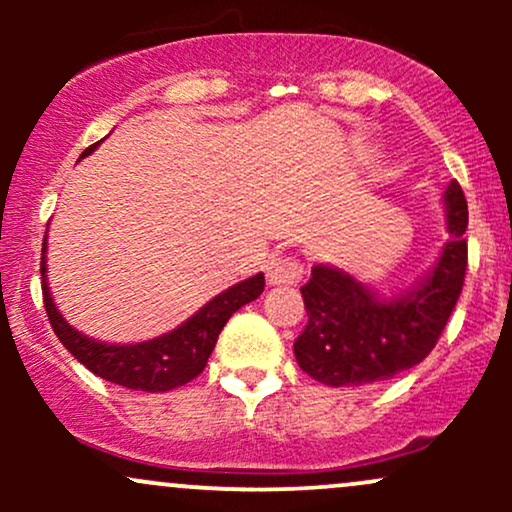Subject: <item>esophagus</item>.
Listing matches in <instances>:
<instances>
[{
	"label": "esophagus",
	"instance_id": "1",
	"mask_svg": "<svg viewBox=\"0 0 512 512\" xmlns=\"http://www.w3.org/2000/svg\"><path fill=\"white\" fill-rule=\"evenodd\" d=\"M303 279V264L293 257H274L267 264L269 286H291Z\"/></svg>",
	"mask_w": 512,
	"mask_h": 512
}]
</instances>
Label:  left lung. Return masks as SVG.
Wrapping results in <instances>:
<instances>
[{
    "instance_id": "1",
    "label": "left lung",
    "mask_w": 512,
    "mask_h": 512,
    "mask_svg": "<svg viewBox=\"0 0 512 512\" xmlns=\"http://www.w3.org/2000/svg\"><path fill=\"white\" fill-rule=\"evenodd\" d=\"M445 214L450 240L436 267L395 298H380L332 264H315L301 286L308 325L293 344L310 378L330 387L383 383L431 354L467 272V199L455 180L445 190Z\"/></svg>"
}]
</instances>
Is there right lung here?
Masks as SVG:
<instances>
[{
    "label": "right lung",
    "instance_id": "right-lung-1",
    "mask_svg": "<svg viewBox=\"0 0 512 512\" xmlns=\"http://www.w3.org/2000/svg\"><path fill=\"white\" fill-rule=\"evenodd\" d=\"M98 144L101 142L88 146L81 158L93 154ZM45 252H48V236L43 238L40 276H43V303L48 310L52 330L60 337L64 349L76 361L84 363L91 373L115 385L129 387V390L168 392L173 387L195 380L207 366L228 317L238 308H243L245 303L255 301L264 291V274H255L211 298L207 305H202L195 315L187 317L173 332L139 344H105L74 330L57 310L50 296Z\"/></svg>",
    "mask_w": 512,
    "mask_h": 512
}]
</instances>
